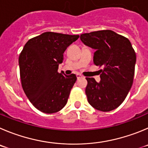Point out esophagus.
<instances>
[{"mask_svg":"<svg viewBox=\"0 0 148 148\" xmlns=\"http://www.w3.org/2000/svg\"><path fill=\"white\" fill-rule=\"evenodd\" d=\"M82 77V75H80V74H77V79H81Z\"/></svg>","mask_w":148,"mask_h":148,"instance_id":"34e87169","label":"esophagus"}]
</instances>
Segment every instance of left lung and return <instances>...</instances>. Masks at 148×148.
Listing matches in <instances>:
<instances>
[{
  "mask_svg": "<svg viewBox=\"0 0 148 148\" xmlns=\"http://www.w3.org/2000/svg\"><path fill=\"white\" fill-rule=\"evenodd\" d=\"M80 39L96 49L93 63L103 68L99 82L86 77L88 102L99 111H112L123 102L133 84L136 59L134 49L128 38L110 30L83 34Z\"/></svg>",
  "mask_w": 148,
  "mask_h": 148,
  "instance_id": "1",
  "label": "left lung"
}]
</instances>
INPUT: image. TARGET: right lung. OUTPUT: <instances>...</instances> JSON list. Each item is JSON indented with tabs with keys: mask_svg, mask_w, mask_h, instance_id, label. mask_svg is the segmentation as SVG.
<instances>
[{
	"mask_svg": "<svg viewBox=\"0 0 148 148\" xmlns=\"http://www.w3.org/2000/svg\"><path fill=\"white\" fill-rule=\"evenodd\" d=\"M79 35L45 32L30 38L19 57L20 79L25 93L33 105L47 114L65 107L77 80L75 74L58 73L66 48Z\"/></svg>",
	"mask_w": 148,
	"mask_h": 148,
	"instance_id": "1",
	"label": "right lung"
}]
</instances>
